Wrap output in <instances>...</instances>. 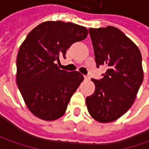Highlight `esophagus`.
I'll return each instance as SVG.
<instances>
[{"label":"esophagus","mask_w":149,"mask_h":149,"mask_svg":"<svg viewBox=\"0 0 149 149\" xmlns=\"http://www.w3.org/2000/svg\"><path fill=\"white\" fill-rule=\"evenodd\" d=\"M84 79H85V80H88V79H89V77L88 76V75H84Z\"/></svg>","instance_id":"1"}]
</instances>
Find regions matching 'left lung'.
Instances as JSON below:
<instances>
[{"label": "left lung", "mask_w": 149, "mask_h": 149, "mask_svg": "<svg viewBox=\"0 0 149 149\" xmlns=\"http://www.w3.org/2000/svg\"><path fill=\"white\" fill-rule=\"evenodd\" d=\"M96 66L108 70L95 84L93 95L86 98L90 115L101 123L118 119L130 109L143 79L142 55L137 45L113 26L89 28Z\"/></svg>", "instance_id": "8db88e82"}]
</instances>
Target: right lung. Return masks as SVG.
<instances>
[{
    "label": "right lung",
    "mask_w": 149,
    "mask_h": 149,
    "mask_svg": "<svg viewBox=\"0 0 149 149\" xmlns=\"http://www.w3.org/2000/svg\"><path fill=\"white\" fill-rule=\"evenodd\" d=\"M88 30L63 21H46L28 34L16 60V83L24 101L33 114L51 121L65 112L73 94L84 76L58 66L66 50L84 40Z\"/></svg>",
    "instance_id": "add662e5"
}]
</instances>
